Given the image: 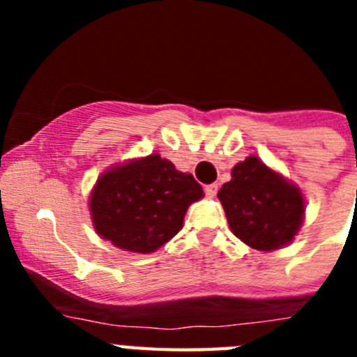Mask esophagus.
Listing matches in <instances>:
<instances>
[{"label":"esophagus","mask_w":357,"mask_h":357,"mask_svg":"<svg viewBox=\"0 0 357 357\" xmlns=\"http://www.w3.org/2000/svg\"><path fill=\"white\" fill-rule=\"evenodd\" d=\"M216 193H218V184L206 185V195H207V197L213 198V197H216Z\"/></svg>","instance_id":"1"}]
</instances>
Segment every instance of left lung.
Listing matches in <instances>:
<instances>
[{
	"label": "left lung",
	"mask_w": 357,
	"mask_h": 357,
	"mask_svg": "<svg viewBox=\"0 0 357 357\" xmlns=\"http://www.w3.org/2000/svg\"><path fill=\"white\" fill-rule=\"evenodd\" d=\"M230 175L218 198L236 238L261 252L289 245L304 223L302 189L255 155L236 164Z\"/></svg>",
	"instance_id": "left-lung-1"
}]
</instances>
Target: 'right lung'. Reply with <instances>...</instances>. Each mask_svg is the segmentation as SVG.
<instances>
[{"label": "right lung", "mask_w": 357, "mask_h": 357, "mask_svg": "<svg viewBox=\"0 0 357 357\" xmlns=\"http://www.w3.org/2000/svg\"><path fill=\"white\" fill-rule=\"evenodd\" d=\"M204 197L191 173L159 153L128 159L98 176L89 213L100 238L121 250L151 254L184 225L188 207Z\"/></svg>", "instance_id": "right-lung-1"}]
</instances>
